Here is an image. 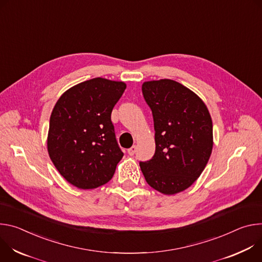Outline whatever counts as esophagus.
<instances>
[{
	"mask_svg": "<svg viewBox=\"0 0 262 262\" xmlns=\"http://www.w3.org/2000/svg\"><path fill=\"white\" fill-rule=\"evenodd\" d=\"M136 146H132L130 149H128V154L130 155V156H133L134 154H135V152H136Z\"/></svg>",
	"mask_w": 262,
	"mask_h": 262,
	"instance_id": "esophagus-1",
	"label": "esophagus"
}]
</instances>
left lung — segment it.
Masks as SVG:
<instances>
[{
	"mask_svg": "<svg viewBox=\"0 0 262 262\" xmlns=\"http://www.w3.org/2000/svg\"><path fill=\"white\" fill-rule=\"evenodd\" d=\"M141 91L152 110L156 150L139 165L151 187L175 194L188 188L209 160L213 146L210 114L194 93L173 80L144 82Z\"/></svg>",
	"mask_w": 262,
	"mask_h": 262,
	"instance_id": "obj_1",
	"label": "left lung"
}]
</instances>
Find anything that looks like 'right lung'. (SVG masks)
I'll use <instances>...</instances> for the list:
<instances>
[{
    "label": "right lung",
    "mask_w": 262,
    "mask_h": 262,
    "mask_svg": "<svg viewBox=\"0 0 262 262\" xmlns=\"http://www.w3.org/2000/svg\"><path fill=\"white\" fill-rule=\"evenodd\" d=\"M124 82L94 78L67 91L50 118L48 152L60 175L74 186L93 189L114 175L123 158L111 112Z\"/></svg>",
    "instance_id": "1"
}]
</instances>
